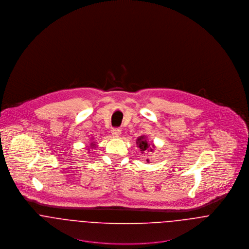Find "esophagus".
<instances>
[{"mask_svg":"<svg viewBox=\"0 0 249 249\" xmlns=\"http://www.w3.org/2000/svg\"><path fill=\"white\" fill-rule=\"evenodd\" d=\"M121 132H122V130H121V128H119V127H114L113 129H112V135L114 136V137H119L120 135H121Z\"/></svg>","mask_w":249,"mask_h":249,"instance_id":"obj_1","label":"esophagus"}]
</instances>
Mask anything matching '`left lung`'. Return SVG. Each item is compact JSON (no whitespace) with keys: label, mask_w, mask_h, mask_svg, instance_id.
<instances>
[{"label":"left lung","mask_w":249,"mask_h":249,"mask_svg":"<svg viewBox=\"0 0 249 249\" xmlns=\"http://www.w3.org/2000/svg\"><path fill=\"white\" fill-rule=\"evenodd\" d=\"M137 143H138V145H139V147L141 148V151H142V153H143V151H145V150H147V148H148V144H147V142L146 141L144 140V137L143 136H141L140 138H138L137 139ZM147 162H148V160H146Z\"/></svg>","instance_id":"obj_1"}]
</instances>
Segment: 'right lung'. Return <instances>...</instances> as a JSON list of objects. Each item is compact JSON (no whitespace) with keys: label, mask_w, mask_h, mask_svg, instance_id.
<instances>
[{"label":"right lung","mask_w":249,"mask_h":249,"mask_svg":"<svg viewBox=\"0 0 249 249\" xmlns=\"http://www.w3.org/2000/svg\"><path fill=\"white\" fill-rule=\"evenodd\" d=\"M94 144H95V143H93V144H92V145H94Z\"/></svg>","instance_id":"obj_1"}]
</instances>
